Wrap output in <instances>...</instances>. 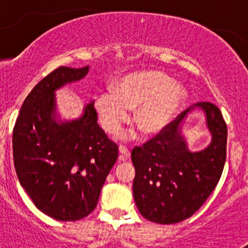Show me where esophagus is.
<instances>
[{"label":"esophagus","mask_w":248,"mask_h":248,"mask_svg":"<svg viewBox=\"0 0 248 248\" xmlns=\"http://www.w3.org/2000/svg\"><path fill=\"white\" fill-rule=\"evenodd\" d=\"M119 153H120V156H119V158H120L121 161L128 160V158L130 157V152L127 149L126 147H124V146L119 147Z\"/></svg>","instance_id":"obj_1"}]
</instances>
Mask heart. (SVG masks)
Here are the masks:
<instances>
[{
    "mask_svg": "<svg viewBox=\"0 0 248 248\" xmlns=\"http://www.w3.org/2000/svg\"><path fill=\"white\" fill-rule=\"evenodd\" d=\"M186 101V91L160 71H140L124 76L114 87L95 98L94 107L102 128L116 134L136 108L134 122L144 134L163 130Z\"/></svg>",
    "mask_w": 248,
    "mask_h": 248,
    "instance_id": "heart-1",
    "label": "heart"
}]
</instances>
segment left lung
<instances>
[{
	"label": "left lung",
	"mask_w": 248,
	"mask_h": 248,
	"mask_svg": "<svg viewBox=\"0 0 248 248\" xmlns=\"http://www.w3.org/2000/svg\"><path fill=\"white\" fill-rule=\"evenodd\" d=\"M204 113L212 141L198 152L188 149L181 132L189 112ZM227 127L219 108L197 102L142 147L134 148L133 196L139 211L157 224H176L191 217L211 195L226 160Z\"/></svg>",
	"instance_id": "1"
}]
</instances>
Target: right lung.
Wrapping results in <instances>:
<instances>
[{
  "label": "right lung",
  "instance_id": "add662e5",
  "mask_svg": "<svg viewBox=\"0 0 248 248\" xmlns=\"http://www.w3.org/2000/svg\"><path fill=\"white\" fill-rule=\"evenodd\" d=\"M90 66H62L25 98L13 133L17 177L36 207L51 218L75 221L98 204L101 187L118 160V146L96 122L91 100L77 119H62L56 91L81 80Z\"/></svg>",
  "mask_w": 248,
  "mask_h": 248
}]
</instances>
